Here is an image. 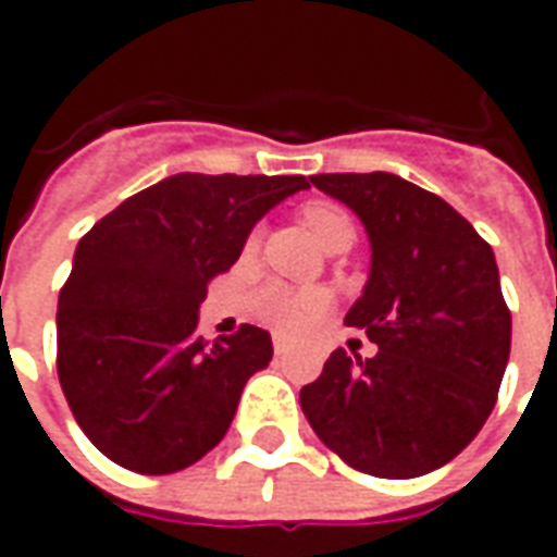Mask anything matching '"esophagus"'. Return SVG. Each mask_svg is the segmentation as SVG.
Masks as SVG:
<instances>
[{"instance_id": "34e87169", "label": "esophagus", "mask_w": 557, "mask_h": 557, "mask_svg": "<svg viewBox=\"0 0 557 557\" xmlns=\"http://www.w3.org/2000/svg\"><path fill=\"white\" fill-rule=\"evenodd\" d=\"M274 351H277V355H286V351H289V339L274 337Z\"/></svg>"}]
</instances>
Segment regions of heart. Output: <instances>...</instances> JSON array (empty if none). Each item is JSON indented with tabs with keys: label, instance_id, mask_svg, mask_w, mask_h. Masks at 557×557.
<instances>
[{
	"label": "heart",
	"instance_id": "heart-1",
	"mask_svg": "<svg viewBox=\"0 0 557 557\" xmlns=\"http://www.w3.org/2000/svg\"><path fill=\"white\" fill-rule=\"evenodd\" d=\"M301 218L307 223V230L313 232L319 242L325 244L327 250H334L343 242H355V223H351L346 208L315 199L301 208ZM259 247V232H250L247 238V253H253ZM325 310L322 295L315 292H298L286 289V286H265L256 292L253 313L259 322H265L268 327H274L280 334H301L313 325L315 319Z\"/></svg>",
	"mask_w": 557,
	"mask_h": 557
}]
</instances>
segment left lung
I'll list each match as a JSON object with an SVG mask.
<instances>
[{
  "label": "left lung",
  "mask_w": 557,
  "mask_h": 557,
  "mask_svg": "<svg viewBox=\"0 0 557 557\" xmlns=\"http://www.w3.org/2000/svg\"><path fill=\"white\" fill-rule=\"evenodd\" d=\"M310 182L361 218L370 280L346 313L373 358L337 349L301 409L334 454L373 478H420L471 444L498 399L510 310L495 253L442 196L391 172Z\"/></svg>",
  "instance_id": "left-lung-1"
}]
</instances>
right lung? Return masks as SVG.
<instances>
[{
  "mask_svg": "<svg viewBox=\"0 0 557 557\" xmlns=\"http://www.w3.org/2000/svg\"><path fill=\"white\" fill-rule=\"evenodd\" d=\"M304 175L178 172L127 196L77 244L59 292L55 367L79 430L115 466L172 474L218 447L271 334L199 337L208 283L230 271Z\"/></svg>",
  "mask_w": 557,
  "mask_h": 557,
  "instance_id": "right-lung-1",
  "label": "right lung"
}]
</instances>
